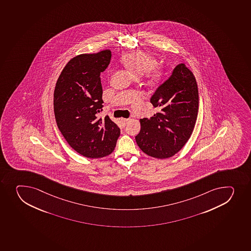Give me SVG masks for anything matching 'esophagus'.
Wrapping results in <instances>:
<instances>
[{"label": "esophagus", "instance_id": "esophagus-1", "mask_svg": "<svg viewBox=\"0 0 251 251\" xmlns=\"http://www.w3.org/2000/svg\"><path fill=\"white\" fill-rule=\"evenodd\" d=\"M128 121H129V119H124V118L120 119V122H121L122 124H123V126H125Z\"/></svg>", "mask_w": 251, "mask_h": 251}]
</instances>
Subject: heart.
<instances>
[{
  "mask_svg": "<svg viewBox=\"0 0 251 251\" xmlns=\"http://www.w3.org/2000/svg\"><path fill=\"white\" fill-rule=\"evenodd\" d=\"M124 66L136 77H141L147 73V77L152 81L159 79V73L154 70L155 60L143 51L127 53L123 57Z\"/></svg>",
  "mask_w": 251,
  "mask_h": 251,
  "instance_id": "heart-1",
  "label": "heart"
}]
</instances>
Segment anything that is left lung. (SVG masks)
<instances>
[{
    "label": "left lung",
    "mask_w": 251,
    "mask_h": 251,
    "mask_svg": "<svg viewBox=\"0 0 251 251\" xmlns=\"http://www.w3.org/2000/svg\"><path fill=\"white\" fill-rule=\"evenodd\" d=\"M151 103L159 112L151 119H140L141 131L136 142L150 156L167 159L186 144L197 119L198 87L191 70L184 64L176 65L154 92Z\"/></svg>",
    "instance_id": "left-lung-1"
}]
</instances>
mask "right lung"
Returning a JSON list of instances; mask_svg holds the SVG:
<instances>
[{
	"label": "right lung",
	"instance_id": "add662e5",
	"mask_svg": "<svg viewBox=\"0 0 251 251\" xmlns=\"http://www.w3.org/2000/svg\"><path fill=\"white\" fill-rule=\"evenodd\" d=\"M110 59L109 50L75 56L65 65L54 91L58 128L73 149L91 159L111 154L120 135L108 115L98 117L104 103L100 75Z\"/></svg>",
	"mask_w": 251,
	"mask_h": 251
}]
</instances>
